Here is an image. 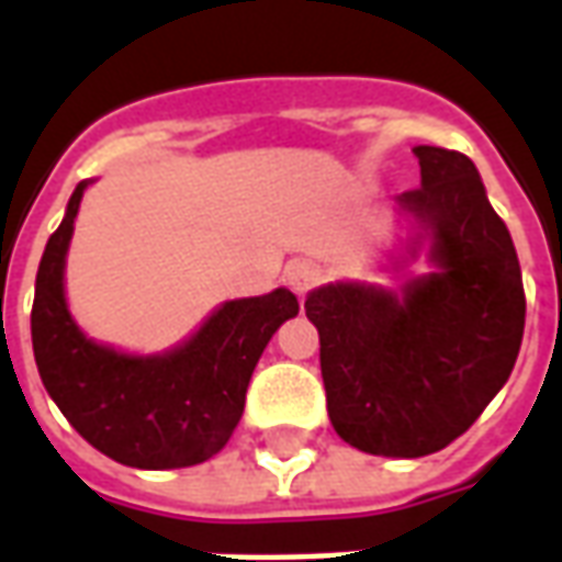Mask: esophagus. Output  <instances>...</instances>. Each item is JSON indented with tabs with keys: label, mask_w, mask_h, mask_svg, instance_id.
I'll return each instance as SVG.
<instances>
[{
	"label": "esophagus",
	"mask_w": 562,
	"mask_h": 562,
	"mask_svg": "<svg viewBox=\"0 0 562 562\" xmlns=\"http://www.w3.org/2000/svg\"><path fill=\"white\" fill-rule=\"evenodd\" d=\"M285 280H289V285H292V292L297 294V297H304V294L322 280V268H318L316 261L297 258V261H292V265L285 268Z\"/></svg>",
	"instance_id": "34e87169"
}]
</instances>
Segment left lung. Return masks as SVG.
Segmentation results:
<instances>
[{"instance_id": "left-lung-1", "label": "left lung", "mask_w": 562, "mask_h": 562, "mask_svg": "<svg viewBox=\"0 0 562 562\" xmlns=\"http://www.w3.org/2000/svg\"><path fill=\"white\" fill-rule=\"evenodd\" d=\"M422 189L394 198L406 237L382 273L427 270L391 289L337 280L306 294L322 342L328 418L342 442L379 458L434 454L484 413L524 337V282L512 234L463 153L413 149Z\"/></svg>"}]
</instances>
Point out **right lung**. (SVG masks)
I'll list each match as a JSON object with an SVG mask.
<instances>
[{
	"label": "right lung",
	"mask_w": 562,
	"mask_h": 562,
	"mask_svg": "<svg viewBox=\"0 0 562 562\" xmlns=\"http://www.w3.org/2000/svg\"><path fill=\"white\" fill-rule=\"evenodd\" d=\"M44 246L32 349L50 401L92 448L135 470H180L220 454L244 415L246 389L270 337L297 316V297L273 289L222 301L186 340L153 355L92 340L71 316L66 261L83 192Z\"/></svg>",
	"instance_id": "1"
}]
</instances>
